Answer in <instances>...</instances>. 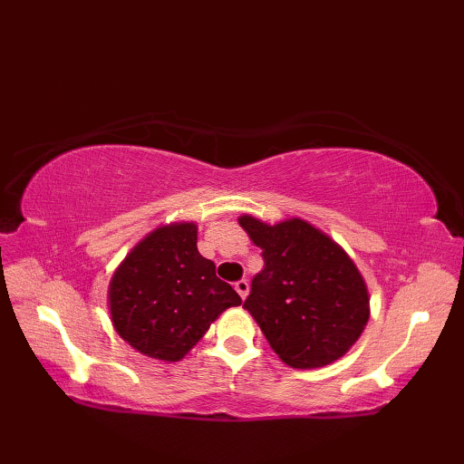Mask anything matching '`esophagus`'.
<instances>
[{
	"label": "esophagus",
	"mask_w": 464,
	"mask_h": 464,
	"mask_svg": "<svg viewBox=\"0 0 464 464\" xmlns=\"http://www.w3.org/2000/svg\"><path fill=\"white\" fill-rule=\"evenodd\" d=\"M235 291L239 293L241 299H245V297H247V295H249V283L245 281V279L237 281V283H235Z\"/></svg>",
	"instance_id": "obj_1"
}]
</instances>
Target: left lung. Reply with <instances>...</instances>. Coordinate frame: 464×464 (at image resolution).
<instances>
[{"label":"left lung","instance_id":"obj_1","mask_svg":"<svg viewBox=\"0 0 464 464\" xmlns=\"http://www.w3.org/2000/svg\"><path fill=\"white\" fill-rule=\"evenodd\" d=\"M239 225L265 261L243 309L279 359L319 369L347 354L371 317L367 283L347 251L299 217L269 225L241 215Z\"/></svg>","mask_w":464,"mask_h":464}]
</instances>
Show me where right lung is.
Instances as JSON below:
<instances>
[{
	"label": "right lung",
	"instance_id": "add662e5",
	"mask_svg": "<svg viewBox=\"0 0 464 464\" xmlns=\"http://www.w3.org/2000/svg\"><path fill=\"white\" fill-rule=\"evenodd\" d=\"M241 297L197 251V223L155 227L125 255L107 289L117 334L145 357L181 361Z\"/></svg>",
	"mask_w": 464,
	"mask_h": 464
}]
</instances>
